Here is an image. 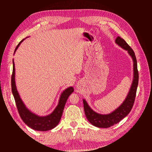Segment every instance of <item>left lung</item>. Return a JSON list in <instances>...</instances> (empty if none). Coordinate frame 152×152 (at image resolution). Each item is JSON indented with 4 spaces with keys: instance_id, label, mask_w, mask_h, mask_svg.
<instances>
[{
    "instance_id": "obj_1",
    "label": "left lung",
    "mask_w": 152,
    "mask_h": 152,
    "mask_svg": "<svg viewBox=\"0 0 152 152\" xmlns=\"http://www.w3.org/2000/svg\"><path fill=\"white\" fill-rule=\"evenodd\" d=\"M116 44L126 50L131 57L133 61V78L131 86L128 94L122 104L116 108L115 110L108 114H101L95 112L89 106L85 99H83V108L85 114L88 120L91 124L99 128H108L111 126L118 124L126 117L131 112L136 96L137 89L138 83V72L137 69V62L135 54L131 48L127 43L121 38L118 37L115 40Z\"/></svg>"
}]
</instances>
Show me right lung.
<instances>
[{
    "label": "right lung",
    "mask_w": 152,
    "mask_h": 152,
    "mask_svg": "<svg viewBox=\"0 0 152 152\" xmlns=\"http://www.w3.org/2000/svg\"><path fill=\"white\" fill-rule=\"evenodd\" d=\"M24 40L25 38L18 44L14 51V53L19 46V45ZM15 74V64L14 59H13V72L11 81L12 91L13 95H14L18 112L22 120L28 127L36 131H46L56 127L59 124L61 116H62L64 107L65 106L68 98L74 91V88L71 86L64 90L60 95L57 106L50 114L45 116H40L29 110L26 107L24 102H23L17 90V88H16Z\"/></svg>",
    "instance_id": "obj_1"
}]
</instances>
